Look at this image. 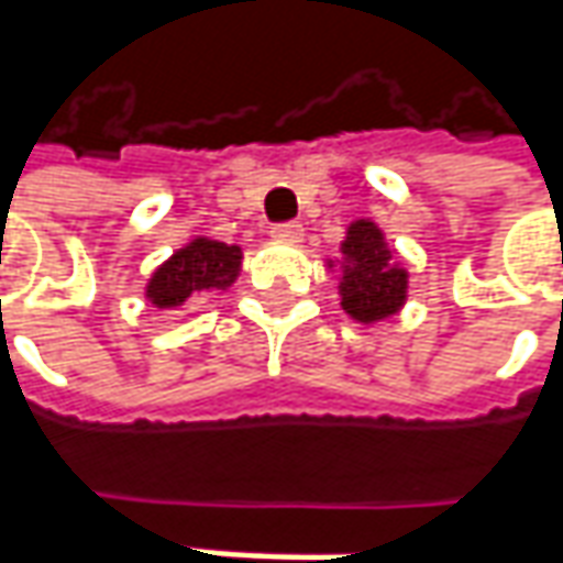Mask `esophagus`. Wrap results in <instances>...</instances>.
Listing matches in <instances>:
<instances>
[{
  "mask_svg": "<svg viewBox=\"0 0 563 563\" xmlns=\"http://www.w3.org/2000/svg\"><path fill=\"white\" fill-rule=\"evenodd\" d=\"M271 236L277 240V243H301V236H305V227L301 223H277L274 230H271Z\"/></svg>",
  "mask_w": 563,
  "mask_h": 563,
  "instance_id": "esophagus-1",
  "label": "esophagus"
}]
</instances>
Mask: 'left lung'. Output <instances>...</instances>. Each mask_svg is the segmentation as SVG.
I'll return each mask as SVG.
<instances>
[{
  "label": "left lung",
  "instance_id": "obj_1",
  "mask_svg": "<svg viewBox=\"0 0 563 563\" xmlns=\"http://www.w3.org/2000/svg\"><path fill=\"white\" fill-rule=\"evenodd\" d=\"M340 262L327 267L340 271L342 311L358 323H379L401 311L408 301V271L389 249L383 230L371 218L349 223L340 243Z\"/></svg>",
  "mask_w": 563,
  "mask_h": 563
}]
</instances>
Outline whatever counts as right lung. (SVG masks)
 Returning a JSON list of instances; mask_svg holds the SVG:
<instances>
[{"instance_id":"right-lung-1","label":"right lung","mask_w":563,"mask_h":563,"mask_svg":"<svg viewBox=\"0 0 563 563\" xmlns=\"http://www.w3.org/2000/svg\"><path fill=\"white\" fill-rule=\"evenodd\" d=\"M243 267L240 245L218 243L208 236L189 240L165 264L155 267L146 283V299L158 311H177L196 296H214L230 289Z\"/></svg>"}]
</instances>
